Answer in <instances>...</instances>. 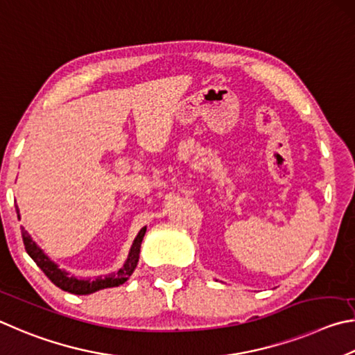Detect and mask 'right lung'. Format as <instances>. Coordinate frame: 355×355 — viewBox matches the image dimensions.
Segmentation results:
<instances>
[{
    "instance_id": "obj_1",
    "label": "right lung",
    "mask_w": 355,
    "mask_h": 355,
    "mask_svg": "<svg viewBox=\"0 0 355 355\" xmlns=\"http://www.w3.org/2000/svg\"><path fill=\"white\" fill-rule=\"evenodd\" d=\"M18 212V209H17ZM146 227H143L141 231L137 235L132 248H130V252L128 256L126 263L123 265V268L118 270L116 272H112V275L105 276V277H96L95 281H80V279H76L73 276H68V272L62 271L58 265L51 262L39 246L35 245V241L29 237V234L21 229V235H23V243H24V250L31 256V259L34 260L37 266H40V270L45 272L48 276L49 281H51L54 285H58L59 288L64 291H70L73 295H90L93 291L103 290V288H110V287H118L128 281L132 275L137 262H139V254H140V246H141V240L145 237Z\"/></svg>"
}]
</instances>
